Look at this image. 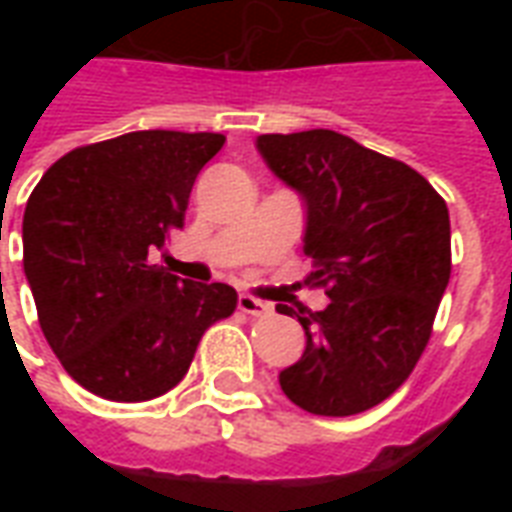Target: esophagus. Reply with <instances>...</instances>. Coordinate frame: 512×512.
<instances>
[{"label": "esophagus", "instance_id": "34e87169", "mask_svg": "<svg viewBox=\"0 0 512 512\" xmlns=\"http://www.w3.org/2000/svg\"><path fill=\"white\" fill-rule=\"evenodd\" d=\"M238 310L260 318V315H268V312H271V304L255 299V296H249V293H241V296H238Z\"/></svg>", "mask_w": 512, "mask_h": 512}]
</instances>
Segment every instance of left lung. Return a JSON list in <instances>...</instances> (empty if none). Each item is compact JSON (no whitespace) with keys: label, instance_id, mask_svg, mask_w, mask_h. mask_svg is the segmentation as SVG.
<instances>
[{"label":"left lung","instance_id":"8db88e82","mask_svg":"<svg viewBox=\"0 0 512 512\" xmlns=\"http://www.w3.org/2000/svg\"><path fill=\"white\" fill-rule=\"evenodd\" d=\"M274 175L307 200V282L329 307L277 304L307 348L282 392L318 417H351L403 384L433 334L452 271L450 213L428 180L329 128L257 136Z\"/></svg>","mask_w":512,"mask_h":512}]
</instances>
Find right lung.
Masks as SVG:
<instances>
[{"label": "right lung", "mask_w": 512, "mask_h": 512, "mask_svg": "<svg viewBox=\"0 0 512 512\" xmlns=\"http://www.w3.org/2000/svg\"><path fill=\"white\" fill-rule=\"evenodd\" d=\"M222 134L131 131L54 161L24 211V271L40 329L68 376L106 400L142 403L189 373L202 334L238 293L150 263L183 227Z\"/></svg>", "instance_id": "obj_1"}]
</instances>
